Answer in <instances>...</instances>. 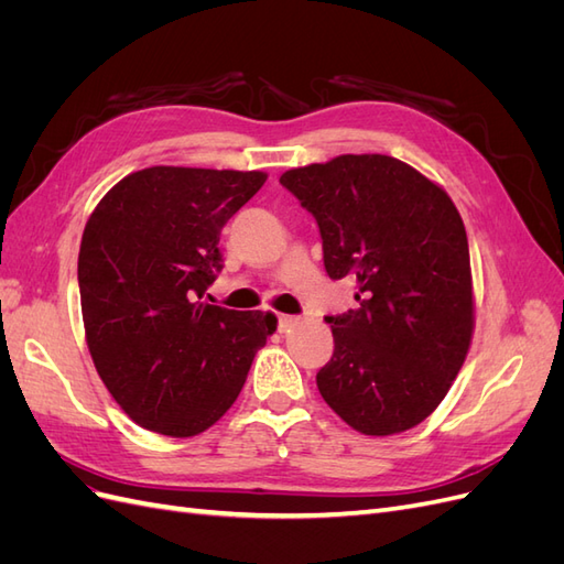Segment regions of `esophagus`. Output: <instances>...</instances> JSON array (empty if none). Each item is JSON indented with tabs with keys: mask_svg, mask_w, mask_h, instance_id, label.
I'll return each mask as SVG.
<instances>
[{
	"mask_svg": "<svg viewBox=\"0 0 564 564\" xmlns=\"http://www.w3.org/2000/svg\"><path fill=\"white\" fill-rule=\"evenodd\" d=\"M296 322H299V317H294V315H280V332L284 334L292 327H296Z\"/></svg>",
	"mask_w": 564,
	"mask_h": 564,
	"instance_id": "1",
	"label": "esophagus"
}]
</instances>
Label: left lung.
<instances>
[{
    "mask_svg": "<svg viewBox=\"0 0 564 564\" xmlns=\"http://www.w3.org/2000/svg\"><path fill=\"white\" fill-rule=\"evenodd\" d=\"M280 183L315 216L327 275L357 284L360 305L327 317L334 355L317 371L319 395L362 435L414 429L445 400L475 329L452 197L388 155H338Z\"/></svg>",
    "mask_w": 564,
    "mask_h": 564,
    "instance_id": "1",
    "label": "left lung"
}]
</instances>
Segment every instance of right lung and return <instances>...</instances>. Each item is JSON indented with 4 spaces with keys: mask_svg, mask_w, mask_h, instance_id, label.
Listing matches in <instances>:
<instances>
[{
    "mask_svg": "<svg viewBox=\"0 0 564 564\" xmlns=\"http://www.w3.org/2000/svg\"><path fill=\"white\" fill-rule=\"evenodd\" d=\"M268 174L150 166L124 176L84 226L77 280L98 377L152 433L199 435L240 395L272 313L199 301L220 270V228Z\"/></svg>",
    "mask_w": 564,
    "mask_h": 564,
    "instance_id": "1",
    "label": "right lung"
}]
</instances>
